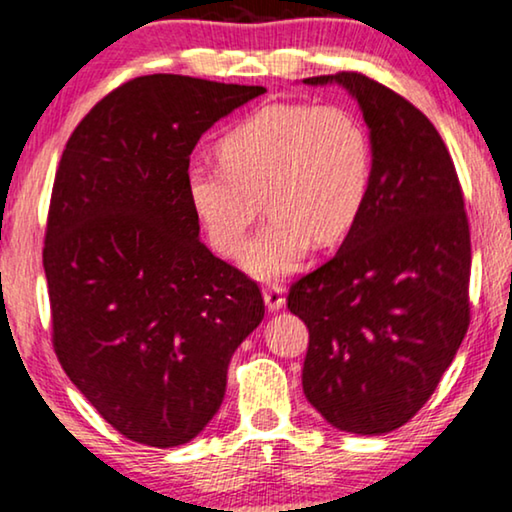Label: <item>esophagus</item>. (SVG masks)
<instances>
[{
  "label": "esophagus",
  "mask_w": 512,
  "mask_h": 512,
  "mask_svg": "<svg viewBox=\"0 0 512 512\" xmlns=\"http://www.w3.org/2000/svg\"><path fill=\"white\" fill-rule=\"evenodd\" d=\"M264 301L269 306V311H280L285 304V290L276 283H269L264 287Z\"/></svg>",
  "instance_id": "34e87169"
}]
</instances>
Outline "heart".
Instances as JSON below:
<instances>
[{
  "mask_svg": "<svg viewBox=\"0 0 512 512\" xmlns=\"http://www.w3.org/2000/svg\"><path fill=\"white\" fill-rule=\"evenodd\" d=\"M218 157L187 171V199L222 257L241 255L264 201L271 218L243 257L257 278L294 271L313 241H341L371 190L369 132L334 104L264 106L222 136Z\"/></svg>",
  "mask_w": 512,
  "mask_h": 512,
  "instance_id": "b5f03b06",
  "label": "heart"
}]
</instances>
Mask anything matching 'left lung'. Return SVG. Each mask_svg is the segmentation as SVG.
Masks as SVG:
<instances>
[{
  "instance_id": "1",
  "label": "left lung",
  "mask_w": 512,
  "mask_h": 512,
  "mask_svg": "<svg viewBox=\"0 0 512 512\" xmlns=\"http://www.w3.org/2000/svg\"><path fill=\"white\" fill-rule=\"evenodd\" d=\"M304 83L357 99L373 176L338 253L287 294L308 327L301 383L331 427L387 434L429 401L469 329L464 192L441 134L408 99L357 71Z\"/></svg>"
}]
</instances>
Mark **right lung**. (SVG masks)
Instances as JSON below:
<instances>
[{"label": "right lung", "instance_id": "right-lung-1", "mask_svg": "<svg viewBox=\"0 0 512 512\" xmlns=\"http://www.w3.org/2000/svg\"><path fill=\"white\" fill-rule=\"evenodd\" d=\"M264 92L139 76L92 106L62 153L43 246L53 348L129 441H192L264 318L255 280L199 241L185 185L201 134Z\"/></svg>", "mask_w": 512, "mask_h": 512}]
</instances>
